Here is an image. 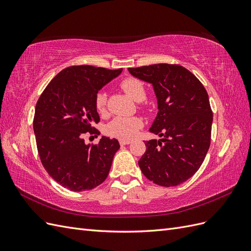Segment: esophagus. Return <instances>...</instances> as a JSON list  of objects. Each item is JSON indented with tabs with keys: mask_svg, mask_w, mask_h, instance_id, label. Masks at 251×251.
<instances>
[{
	"mask_svg": "<svg viewBox=\"0 0 251 251\" xmlns=\"http://www.w3.org/2000/svg\"><path fill=\"white\" fill-rule=\"evenodd\" d=\"M120 146H126V144H130L131 141L130 140H119Z\"/></svg>",
	"mask_w": 251,
	"mask_h": 251,
	"instance_id": "esophagus-1",
	"label": "esophagus"
}]
</instances>
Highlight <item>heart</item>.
<instances>
[{
	"instance_id": "obj_1",
	"label": "heart",
	"mask_w": 251,
	"mask_h": 251,
	"mask_svg": "<svg viewBox=\"0 0 251 251\" xmlns=\"http://www.w3.org/2000/svg\"><path fill=\"white\" fill-rule=\"evenodd\" d=\"M120 87L125 92L130 95L136 101H143L147 98V91L143 83L135 77H127L120 83ZM95 108L100 114H104L108 108V95L104 91H100L95 96ZM142 120L137 116L132 117H114L105 126L104 132L111 137L121 140H128L134 138L137 132L142 127Z\"/></svg>"
}]
</instances>
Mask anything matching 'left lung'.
Returning <instances> with one entry per match:
<instances>
[{
	"label": "left lung",
	"instance_id": "obj_1",
	"mask_svg": "<svg viewBox=\"0 0 251 251\" xmlns=\"http://www.w3.org/2000/svg\"><path fill=\"white\" fill-rule=\"evenodd\" d=\"M128 72L153 85L159 111L150 132L162 137L146 141L139 168L158 185L183 183L200 169L210 146L212 111L206 90L180 65L156 64Z\"/></svg>",
	"mask_w": 251,
	"mask_h": 251
}]
</instances>
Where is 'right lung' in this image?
<instances>
[{"label": "right lung", "mask_w": 251, "mask_h": 251, "mask_svg": "<svg viewBox=\"0 0 251 251\" xmlns=\"http://www.w3.org/2000/svg\"><path fill=\"white\" fill-rule=\"evenodd\" d=\"M123 69L89 65L65 68L45 88L35 105L33 130L41 162L49 176L73 192L92 189L108 177L116 139L86 144L83 135H98L95 96Z\"/></svg>", "instance_id": "add662e5"}]
</instances>
